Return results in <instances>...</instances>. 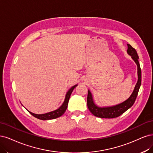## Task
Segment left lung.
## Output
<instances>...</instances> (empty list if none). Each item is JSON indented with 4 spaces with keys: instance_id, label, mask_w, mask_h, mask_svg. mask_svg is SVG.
<instances>
[{
    "instance_id": "obj_1",
    "label": "left lung",
    "mask_w": 153,
    "mask_h": 153,
    "mask_svg": "<svg viewBox=\"0 0 153 153\" xmlns=\"http://www.w3.org/2000/svg\"><path fill=\"white\" fill-rule=\"evenodd\" d=\"M128 50L127 53L130 55L133 60L136 63L137 65V74H138V81L135 86L134 90L131 93L130 97L128 99L123 102L112 107H100L97 106L93 100V97L90 90L88 91L87 97V105L90 111L92 114L101 118H114L121 116L125 111L134 105L136 100L138 93H139V88L141 85V68L140 67V63L139 62V56L135 49L133 48L130 44H127Z\"/></svg>"
}]
</instances>
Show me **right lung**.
I'll list each match as a JSON object with an SVG mask.
<instances>
[{"label":"right lung","instance_id":"right-lung-1","mask_svg":"<svg viewBox=\"0 0 153 153\" xmlns=\"http://www.w3.org/2000/svg\"><path fill=\"white\" fill-rule=\"evenodd\" d=\"M77 86V85H76L74 86H72L71 89L68 90L67 93V94L65 95V100H64L63 104L58 108V109L48 112V113H46V114H34V113H32L30 111H28L30 114L34 116L35 117L37 118V119L41 120H53V119H56L57 117H60L61 116H62L64 112H65L67 108V105H68V100H69L70 97L71 95V93L72 92V91L74 90V89Z\"/></svg>","mask_w":153,"mask_h":153}]
</instances>
